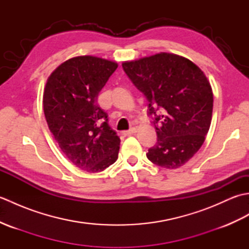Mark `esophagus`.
<instances>
[{
    "mask_svg": "<svg viewBox=\"0 0 249 249\" xmlns=\"http://www.w3.org/2000/svg\"><path fill=\"white\" fill-rule=\"evenodd\" d=\"M135 133H137V128H136V127H133V128H130L129 130H125V131H123V134H124L125 136H129V135H133V134H135Z\"/></svg>",
    "mask_w": 249,
    "mask_h": 249,
    "instance_id": "1",
    "label": "esophagus"
}]
</instances>
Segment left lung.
<instances>
[{"instance_id": "8db88e82", "label": "left lung", "mask_w": 249, "mask_h": 249, "mask_svg": "<svg viewBox=\"0 0 249 249\" xmlns=\"http://www.w3.org/2000/svg\"><path fill=\"white\" fill-rule=\"evenodd\" d=\"M126 75L149 102L157 142L146 157L155 165L178 169L205 140L213 112V91L200 68L186 57L160 52L122 63ZM157 108L163 114L156 116Z\"/></svg>"}]
</instances>
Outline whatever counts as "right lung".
<instances>
[{"mask_svg": "<svg viewBox=\"0 0 249 249\" xmlns=\"http://www.w3.org/2000/svg\"><path fill=\"white\" fill-rule=\"evenodd\" d=\"M118 63L80 55L51 72L44 89L47 124L65 156L89 173L104 171L118 160L120 138L108 125L97 97Z\"/></svg>", "mask_w": 249, "mask_h": 249, "instance_id": "right-lung-1", "label": "right lung"}]
</instances>
